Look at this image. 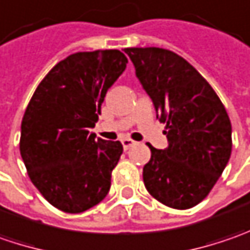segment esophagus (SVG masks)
<instances>
[{
	"instance_id": "1",
	"label": "esophagus",
	"mask_w": 250,
	"mask_h": 250,
	"mask_svg": "<svg viewBox=\"0 0 250 250\" xmlns=\"http://www.w3.org/2000/svg\"><path fill=\"white\" fill-rule=\"evenodd\" d=\"M122 144H123V148H125V149H128L130 146H133L136 144V141H133V140H130V138H123V140H122Z\"/></svg>"
}]
</instances>
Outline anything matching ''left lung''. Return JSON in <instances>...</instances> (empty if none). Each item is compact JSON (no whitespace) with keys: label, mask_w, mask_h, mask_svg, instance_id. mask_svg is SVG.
Here are the masks:
<instances>
[{"label":"left lung","mask_w":250,"mask_h":250,"mask_svg":"<svg viewBox=\"0 0 250 250\" xmlns=\"http://www.w3.org/2000/svg\"><path fill=\"white\" fill-rule=\"evenodd\" d=\"M136 77L167 123L168 146L151 148L143 169L148 193L162 204L186 210L214 188L232 149V127L223 102L199 71L173 51L125 49Z\"/></svg>","instance_id":"left-lung-1"}]
</instances>
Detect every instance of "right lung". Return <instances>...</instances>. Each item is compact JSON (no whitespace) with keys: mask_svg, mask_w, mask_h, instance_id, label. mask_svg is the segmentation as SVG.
<instances>
[{"mask_svg":"<svg viewBox=\"0 0 250 250\" xmlns=\"http://www.w3.org/2000/svg\"><path fill=\"white\" fill-rule=\"evenodd\" d=\"M127 62L120 50L71 54L50 70L27 104L21 157L32 183L61 211H86L109 193L123 146L96 138L89 128Z\"/></svg>","mask_w":250,"mask_h":250,"instance_id":"obj_1","label":"right lung"}]
</instances>
